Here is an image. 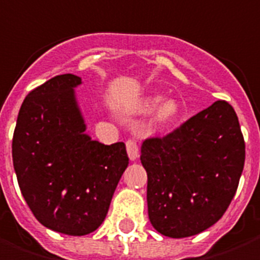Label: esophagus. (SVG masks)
<instances>
[{"instance_id":"obj_1","label":"esophagus","mask_w":260,"mask_h":260,"mask_svg":"<svg viewBox=\"0 0 260 260\" xmlns=\"http://www.w3.org/2000/svg\"><path fill=\"white\" fill-rule=\"evenodd\" d=\"M126 151H128V157L131 161H135L139 157V147L136 145L135 140H126Z\"/></svg>"}]
</instances>
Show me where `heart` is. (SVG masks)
Wrapping results in <instances>:
<instances>
[{
  "instance_id": "heart-1",
  "label": "heart",
  "mask_w": 260,
  "mask_h": 260,
  "mask_svg": "<svg viewBox=\"0 0 260 260\" xmlns=\"http://www.w3.org/2000/svg\"><path fill=\"white\" fill-rule=\"evenodd\" d=\"M159 98H150L146 99L142 105L139 106V113H150L154 110L155 106L159 103ZM179 114V106L176 105L175 101H164L158 106V109L155 110L154 114V124L158 126H165V125L171 124L172 121L178 117Z\"/></svg>"
}]
</instances>
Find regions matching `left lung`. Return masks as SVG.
Returning <instances> with one entry per match:
<instances>
[{"mask_svg": "<svg viewBox=\"0 0 260 260\" xmlns=\"http://www.w3.org/2000/svg\"><path fill=\"white\" fill-rule=\"evenodd\" d=\"M245 143L237 114L218 101L164 138L146 139L150 223L162 236L183 238L222 218L237 191Z\"/></svg>", "mask_w": 260, "mask_h": 260, "instance_id": "left-lung-1", "label": "left lung"}]
</instances>
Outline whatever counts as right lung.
<instances>
[{"label":"right lung","mask_w":260,"mask_h":260,"mask_svg":"<svg viewBox=\"0 0 260 260\" xmlns=\"http://www.w3.org/2000/svg\"><path fill=\"white\" fill-rule=\"evenodd\" d=\"M80 84V77L61 74L32 89L12 140L13 168L28 208L45 228L69 236L101 226L129 161L122 142L107 146L85 134L74 91Z\"/></svg>","instance_id":"add662e5"}]
</instances>
